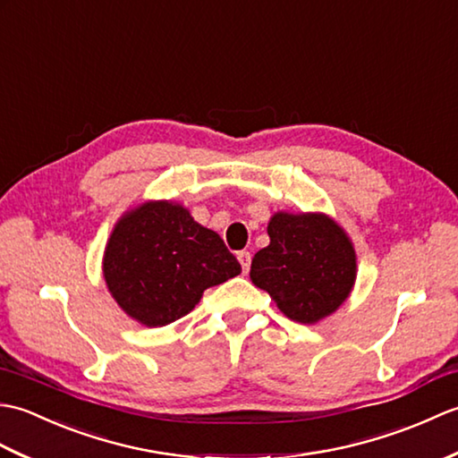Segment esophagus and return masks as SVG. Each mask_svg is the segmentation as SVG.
Returning <instances> with one entry per match:
<instances>
[{
	"instance_id": "34e87169",
	"label": "esophagus",
	"mask_w": 458,
	"mask_h": 458,
	"mask_svg": "<svg viewBox=\"0 0 458 458\" xmlns=\"http://www.w3.org/2000/svg\"><path fill=\"white\" fill-rule=\"evenodd\" d=\"M238 261H240V266H242V269H244V274H248V269H250V264H251V256H250V251H246V250H242V251H238Z\"/></svg>"
}]
</instances>
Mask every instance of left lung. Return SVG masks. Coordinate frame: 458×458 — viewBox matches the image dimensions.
<instances>
[{
  "label": "left lung",
  "instance_id": "1",
  "mask_svg": "<svg viewBox=\"0 0 458 458\" xmlns=\"http://www.w3.org/2000/svg\"><path fill=\"white\" fill-rule=\"evenodd\" d=\"M269 246L251 259L250 277L281 313L315 325L344 303L356 281V251L346 232L320 212H276Z\"/></svg>",
  "mask_w": 458,
  "mask_h": 458
}]
</instances>
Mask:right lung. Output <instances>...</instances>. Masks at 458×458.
I'll list each match as a JSON object with an SVG mask.
<instances>
[{"instance_id":"right-lung-1","label":"right lung","mask_w":458,"mask_h":458,"mask_svg":"<svg viewBox=\"0 0 458 458\" xmlns=\"http://www.w3.org/2000/svg\"><path fill=\"white\" fill-rule=\"evenodd\" d=\"M102 269L115 303L151 328L189 315L204 289L242 271L216 232L171 200L125 212L106 244Z\"/></svg>"}]
</instances>
